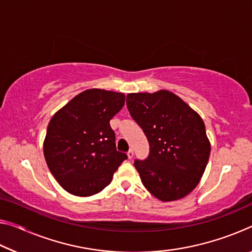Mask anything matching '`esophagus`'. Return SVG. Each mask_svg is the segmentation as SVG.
I'll return each instance as SVG.
<instances>
[{
  "label": "esophagus",
  "mask_w": 252,
  "mask_h": 252,
  "mask_svg": "<svg viewBox=\"0 0 252 252\" xmlns=\"http://www.w3.org/2000/svg\"><path fill=\"white\" fill-rule=\"evenodd\" d=\"M126 155H127V158H129V159L131 160L132 158H133V156H134V152H133V150H132V149H130V150L127 151Z\"/></svg>",
  "instance_id": "34e87169"
}]
</instances>
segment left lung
<instances>
[{"label": "left lung", "mask_w": 252, "mask_h": 252, "mask_svg": "<svg viewBox=\"0 0 252 252\" xmlns=\"http://www.w3.org/2000/svg\"><path fill=\"white\" fill-rule=\"evenodd\" d=\"M127 110L150 144L146 160H135L143 186L163 202L189 194L206 170L210 156L201 117L168 90L129 93Z\"/></svg>", "instance_id": "left-lung-1"}]
</instances>
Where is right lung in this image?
<instances>
[{
  "instance_id": "obj_1",
  "label": "right lung",
  "mask_w": 252,
  "mask_h": 252,
  "mask_svg": "<svg viewBox=\"0 0 252 252\" xmlns=\"http://www.w3.org/2000/svg\"><path fill=\"white\" fill-rule=\"evenodd\" d=\"M123 93L89 89L50 120L43 143L46 164L71 194L90 197L110 185L126 153L117 151L110 120L125 105Z\"/></svg>"
}]
</instances>
